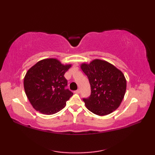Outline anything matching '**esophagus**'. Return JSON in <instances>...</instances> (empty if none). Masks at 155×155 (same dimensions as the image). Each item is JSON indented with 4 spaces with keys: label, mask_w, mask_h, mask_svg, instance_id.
Segmentation results:
<instances>
[{
    "label": "esophagus",
    "mask_w": 155,
    "mask_h": 155,
    "mask_svg": "<svg viewBox=\"0 0 155 155\" xmlns=\"http://www.w3.org/2000/svg\"><path fill=\"white\" fill-rule=\"evenodd\" d=\"M80 92H81V91H80V90H79V89H78V90H77V91H74V93H77V94H79V93H80Z\"/></svg>",
    "instance_id": "34e87169"
}]
</instances>
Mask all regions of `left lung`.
Returning <instances> with one entry per match:
<instances>
[{"label":"left lung","instance_id":"8db88e82","mask_svg":"<svg viewBox=\"0 0 155 155\" xmlns=\"http://www.w3.org/2000/svg\"><path fill=\"white\" fill-rule=\"evenodd\" d=\"M81 68L88 77L91 88V96L83 100L86 107L98 116L109 114L117 110L127 89L123 72L101 59H94L88 64L83 62Z\"/></svg>","mask_w":155,"mask_h":155}]
</instances>
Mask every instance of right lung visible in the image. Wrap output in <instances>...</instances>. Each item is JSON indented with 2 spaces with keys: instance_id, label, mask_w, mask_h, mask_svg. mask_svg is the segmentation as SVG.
Instances as JSON below:
<instances>
[{
  "instance_id": "right-lung-1",
  "label": "right lung",
  "mask_w": 155,
  "mask_h": 155,
  "mask_svg": "<svg viewBox=\"0 0 155 155\" xmlns=\"http://www.w3.org/2000/svg\"><path fill=\"white\" fill-rule=\"evenodd\" d=\"M72 64H62L56 58L42 59L28 69L24 78L28 99L36 110L51 115L66 106L73 93L65 89L67 81L64 74Z\"/></svg>"
}]
</instances>
